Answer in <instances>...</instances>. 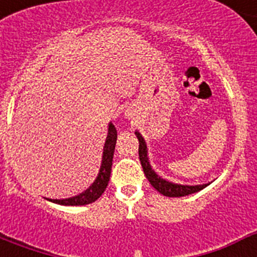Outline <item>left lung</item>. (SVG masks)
Wrapping results in <instances>:
<instances>
[{"label": "left lung", "instance_id": "obj_1", "mask_svg": "<svg viewBox=\"0 0 257 257\" xmlns=\"http://www.w3.org/2000/svg\"><path fill=\"white\" fill-rule=\"evenodd\" d=\"M135 134L138 136V139H139V158L140 162H142L143 170H144V174L147 176V179L149 180V183L152 184V187L157 192H160L161 194H163L166 197H184L189 196L192 193L199 192V190L207 187L208 184H203V185H180V184L170 183V181L160 178L152 170L151 165H149L148 156H147V144H145L143 136L139 133Z\"/></svg>", "mask_w": 257, "mask_h": 257}]
</instances>
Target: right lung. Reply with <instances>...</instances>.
Returning a JSON list of instances; mask_svg holds the SVG:
<instances>
[{
    "instance_id": "1",
    "label": "right lung",
    "mask_w": 257,
    "mask_h": 257,
    "mask_svg": "<svg viewBox=\"0 0 257 257\" xmlns=\"http://www.w3.org/2000/svg\"><path fill=\"white\" fill-rule=\"evenodd\" d=\"M115 142H117V130H115L114 124L110 123L108 128V136H106L105 145H104L103 162H101L100 171H99V175H97V178L94 181V184L87 190L81 193L79 196L67 199H49V201L64 206H83L88 205V203H92L97 198H100V196L104 193V190H105L106 185H108L109 178H110V170H112Z\"/></svg>"
}]
</instances>
